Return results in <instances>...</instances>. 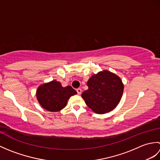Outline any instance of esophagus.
<instances>
[{"label": "esophagus", "instance_id": "esophagus-1", "mask_svg": "<svg viewBox=\"0 0 160 160\" xmlns=\"http://www.w3.org/2000/svg\"><path fill=\"white\" fill-rule=\"evenodd\" d=\"M76 91L78 95H80L81 93H82V89H80V88H78V89H76Z\"/></svg>", "mask_w": 160, "mask_h": 160}]
</instances>
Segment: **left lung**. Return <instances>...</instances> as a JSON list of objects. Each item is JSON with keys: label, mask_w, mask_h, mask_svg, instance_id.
<instances>
[{"label": "left lung", "mask_w": 160, "mask_h": 160, "mask_svg": "<svg viewBox=\"0 0 160 160\" xmlns=\"http://www.w3.org/2000/svg\"><path fill=\"white\" fill-rule=\"evenodd\" d=\"M89 87L82 98L94 113L104 114L118 106L124 91V84L116 74L108 70L93 75L87 81Z\"/></svg>", "instance_id": "1"}]
</instances>
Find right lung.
Masks as SVG:
<instances>
[{
	"label": "right lung",
	"instance_id": "obj_1",
	"mask_svg": "<svg viewBox=\"0 0 160 160\" xmlns=\"http://www.w3.org/2000/svg\"><path fill=\"white\" fill-rule=\"evenodd\" d=\"M77 92L71 86L63 87L60 82L52 80L40 85L36 91V98L43 108L58 112L66 107L68 100Z\"/></svg>",
	"mask_w": 160,
	"mask_h": 160
}]
</instances>
